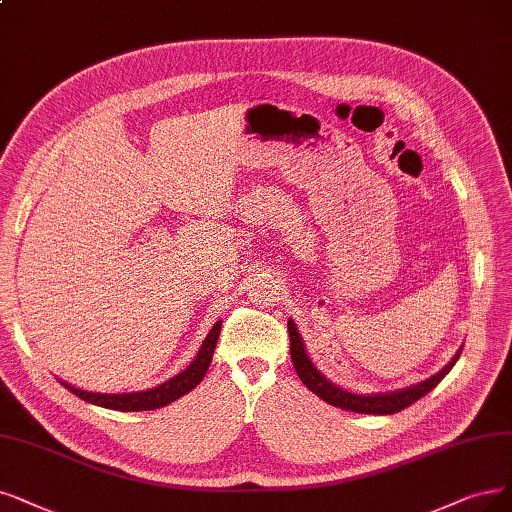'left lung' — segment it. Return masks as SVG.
<instances>
[{"mask_svg": "<svg viewBox=\"0 0 512 512\" xmlns=\"http://www.w3.org/2000/svg\"><path fill=\"white\" fill-rule=\"evenodd\" d=\"M289 337H291V361L293 367L299 375V380L304 382L316 396H320L325 403L346 409V411H356V413H371V415H390L401 411L409 405H413L418 399H422L424 394H428L434 386H437L443 377L451 371V367L456 365V361L460 358L462 348L456 352V356L439 371L434 373L428 380L407 386L403 390H394V392H377V394H354L348 392L344 388L335 386L333 382H329L327 377L320 373L314 363L310 361V356L306 352L304 342H301V335L297 333V327L293 320H289Z\"/></svg>", "mask_w": 512, "mask_h": 512, "instance_id": "left-lung-1", "label": "left lung"}]
</instances>
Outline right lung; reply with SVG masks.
Here are the masks:
<instances>
[{"label":"right lung","instance_id":"right-lung-1","mask_svg":"<svg viewBox=\"0 0 512 512\" xmlns=\"http://www.w3.org/2000/svg\"><path fill=\"white\" fill-rule=\"evenodd\" d=\"M221 333V320L213 325L211 333L206 335V339L202 342L196 358L192 361L185 371H181L179 375L170 377L168 382L149 388V390H141V392H128V394H101V392H86L80 388H73L71 384L61 382L69 392H73L75 396H80L86 403L99 405V407H107V409H118V411H149V409H160L166 407L168 403H173L177 399H181L183 394H187L189 390H194L202 377L208 371V365L213 361V352L217 346V339Z\"/></svg>","mask_w":512,"mask_h":512}]
</instances>
